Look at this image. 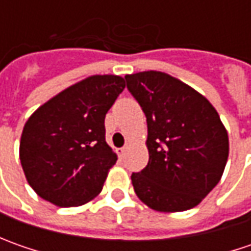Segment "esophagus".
Returning a JSON list of instances; mask_svg holds the SVG:
<instances>
[{
  "label": "esophagus",
  "mask_w": 251,
  "mask_h": 251,
  "mask_svg": "<svg viewBox=\"0 0 251 251\" xmlns=\"http://www.w3.org/2000/svg\"><path fill=\"white\" fill-rule=\"evenodd\" d=\"M128 147H130V145L127 144L126 147H123V148H120V150H117V153H119V156H120V158H123V156L126 155V152L128 151Z\"/></svg>",
  "instance_id": "34e87169"
}]
</instances>
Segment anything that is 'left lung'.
I'll list each match as a JSON object with an SVG mask.
<instances>
[{"label":"left lung","instance_id":"left-lung-1","mask_svg":"<svg viewBox=\"0 0 251 251\" xmlns=\"http://www.w3.org/2000/svg\"><path fill=\"white\" fill-rule=\"evenodd\" d=\"M147 116L150 160L131 175L141 201L159 212L198 205L219 183L229 155L227 131L205 96L160 73L126 75Z\"/></svg>","mask_w":251,"mask_h":251}]
</instances>
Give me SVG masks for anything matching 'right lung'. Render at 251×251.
<instances>
[{
  "instance_id": "right-lung-1",
  "label": "right lung",
  "mask_w": 251,
  "mask_h": 251,
  "mask_svg": "<svg viewBox=\"0 0 251 251\" xmlns=\"http://www.w3.org/2000/svg\"><path fill=\"white\" fill-rule=\"evenodd\" d=\"M124 88L119 75H92L27 119L19 159L37 196L57 207H79L100 193L117 160L104 138V117Z\"/></svg>"
}]
</instances>
